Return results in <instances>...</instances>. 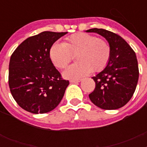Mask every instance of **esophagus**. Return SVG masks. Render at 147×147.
<instances>
[{"label":"esophagus","instance_id":"1","mask_svg":"<svg viewBox=\"0 0 147 147\" xmlns=\"http://www.w3.org/2000/svg\"><path fill=\"white\" fill-rule=\"evenodd\" d=\"M82 79H71L70 80V82L71 83H77V82H80Z\"/></svg>","mask_w":147,"mask_h":147}]
</instances>
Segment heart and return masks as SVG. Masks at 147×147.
<instances>
[{
    "instance_id": "b5f03b06",
    "label": "heart",
    "mask_w": 147,
    "mask_h": 147,
    "mask_svg": "<svg viewBox=\"0 0 147 147\" xmlns=\"http://www.w3.org/2000/svg\"><path fill=\"white\" fill-rule=\"evenodd\" d=\"M49 55L53 65L59 69L65 68L76 55L78 62L67 68L63 76L67 78H78L91 71H102L110 61L111 47L105 39L78 33L67 37L64 43L52 45Z\"/></svg>"
}]
</instances>
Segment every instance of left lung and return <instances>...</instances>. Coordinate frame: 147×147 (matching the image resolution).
Returning <instances> with one entry per match:
<instances>
[{
	"label": "left lung",
	"instance_id": "obj_1",
	"mask_svg": "<svg viewBox=\"0 0 147 147\" xmlns=\"http://www.w3.org/2000/svg\"><path fill=\"white\" fill-rule=\"evenodd\" d=\"M86 32L100 34L111 47L106 68L92 77L95 88L88 95L90 100L101 109H118L131 99L137 88L139 68L136 53L123 38L113 32L98 28Z\"/></svg>",
	"mask_w": 147,
	"mask_h": 147
}]
</instances>
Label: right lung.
<instances>
[{
	"label": "right lung",
	"instance_id": "add662e5",
	"mask_svg": "<svg viewBox=\"0 0 147 147\" xmlns=\"http://www.w3.org/2000/svg\"><path fill=\"white\" fill-rule=\"evenodd\" d=\"M67 32L44 31L27 38L10 56L8 83L20 107L33 114H44L57 107L69 84L49 58V49Z\"/></svg>",
	"mask_w": 147,
	"mask_h": 147
}]
</instances>
